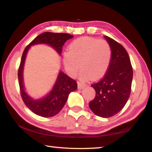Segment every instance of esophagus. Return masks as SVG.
I'll use <instances>...</instances> for the list:
<instances>
[{"label":"esophagus","mask_w":152,"mask_h":152,"mask_svg":"<svg viewBox=\"0 0 152 152\" xmlns=\"http://www.w3.org/2000/svg\"><path fill=\"white\" fill-rule=\"evenodd\" d=\"M86 87V84L83 82H78V88L79 89H83Z\"/></svg>","instance_id":"esophagus-1"}]
</instances>
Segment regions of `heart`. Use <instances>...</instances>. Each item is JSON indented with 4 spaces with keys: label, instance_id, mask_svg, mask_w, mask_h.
Returning a JSON list of instances; mask_svg holds the SVG:
<instances>
[{
    "label": "heart",
    "instance_id": "obj_1",
    "mask_svg": "<svg viewBox=\"0 0 152 152\" xmlns=\"http://www.w3.org/2000/svg\"><path fill=\"white\" fill-rule=\"evenodd\" d=\"M112 59L110 44L105 40L81 37L74 40L63 56L64 66L69 73L76 76L81 67L82 78H100L108 70Z\"/></svg>",
    "mask_w": 152,
    "mask_h": 152
}]
</instances>
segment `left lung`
I'll list each match as a JSON object with an SVG mask.
<instances>
[{"instance_id":"1","label":"left lung","mask_w":152,"mask_h":152,"mask_svg":"<svg viewBox=\"0 0 152 152\" xmlns=\"http://www.w3.org/2000/svg\"><path fill=\"white\" fill-rule=\"evenodd\" d=\"M104 37L111 47L112 59L103 78L91 85L96 96L89 106L98 116L110 118L120 112L129 99L133 69L124 46L109 37Z\"/></svg>"}]
</instances>
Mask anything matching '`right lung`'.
<instances>
[{"instance_id":"1","label":"right lung","mask_w":152,"mask_h":152,"mask_svg":"<svg viewBox=\"0 0 152 152\" xmlns=\"http://www.w3.org/2000/svg\"><path fill=\"white\" fill-rule=\"evenodd\" d=\"M72 35L67 33L44 32L36 37L24 49L18 71V78L22 99L26 106L35 114L42 117L48 118L56 115L66 102L69 94L77 89V82L62 72L58 77L53 88L46 98L34 100L25 92L23 80V71L26 55L31 45L45 43L50 45L60 54L62 46L66 41L73 38Z\"/></svg>"}]
</instances>
